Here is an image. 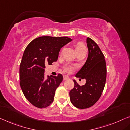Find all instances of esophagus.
I'll list each match as a JSON object with an SVG mask.
<instances>
[{
    "label": "esophagus",
    "instance_id": "obj_1",
    "mask_svg": "<svg viewBox=\"0 0 130 130\" xmlns=\"http://www.w3.org/2000/svg\"><path fill=\"white\" fill-rule=\"evenodd\" d=\"M69 77L68 76H67V75H64L63 76V80H67V79H69Z\"/></svg>",
    "mask_w": 130,
    "mask_h": 130
}]
</instances>
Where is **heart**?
Returning <instances> with one entry per match:
<instances>
[{"label":"heart","instance_id":"1","mask_svg":"<svg viewBox=\"0 0 130 130\" xmlns=\"http://www.w3.org/2000/svg\"><path fill=\"white\" fill-rule=\"evenodd\" d=\"M84 48H85V46L84 45V44L80 43V42H79V43H77L75 45V50H76V52L79 51V50L84 49ZM75 69H76V67L74 65H66L64 67V70L68 73L72 72L73 71H75Z\"/></svg>","mask_w":130,"mask_h":130}]
</instances>
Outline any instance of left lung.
<instances>
[{"mask_svg": "<svg viewBox=\"0 0 130 130\" xmlns=\"http://www.w3.org/2000/svg\"><path fill=\"white\" fill-rule=\"evenodd\" d=\"M86 43L89 52L88 58L75 76L86 79V84L80 86L73 80L74 88L69 92L71 103L78 108H89L98 101L106 80L107 70L103 54L91 38H86Z\"/></svg>", "mask_w": 130, "mask_h": 130, "instance_id": "8db88e82", "label": "left lung"}]
</instances>
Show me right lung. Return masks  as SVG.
Listing matches in <instances>:
<instances>
[{
    "label": "right lung",
    "instance_id": "right-lung-1",
    "mask_svg": "<svg viewBox=\"0 0 130 130\" xmlns=\"http://www.w3.org/2000/svg\"><path fill=\"white\" fill-rule=\"evenodd\" d=\"M72 40L67 37H40L25 49L20 65V87L26 98L36 107L45 108L53 102L63 76L48 75L45 79V65L57 61L61 48Z\"/></svg>",
    "mask_w": 130,
    "mask_h": 130
}]
</instances>
